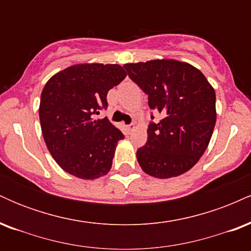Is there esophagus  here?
<instances>
[{"instance_id":"1","label":"esophagus","mask_w":251,"mask_h":251,"mask_svg":"<svg viewBox=\"0 0 251 251\" xmlns=\"http://www.w3.org/2000/svg\"><path fill=\"white\" fill-rule=\"evenodd\" d=\"M133 128H134V125H133V124H131V125H126V129H127L128 133H129V132H131L132 129H133Z\"/></svg>"}]
</instances>
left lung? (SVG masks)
<instances>
[{
    "label": "left lung",
    "instance_id": "8db88e82",
    "mask_svg": "<svg viewBox=\"0 0 251 251\" xmlns=\"http://www.w3.org/2000/svg\"><path fill=\"white\" fill-rule=\"evenodd\" d=\"M129 79L149 96L148 143L137 159L146 174L171 178L189 171L208 148L216 124V94L201 71L177 60L126 63ZM151 119H154L151 114Z\"/></svg>",
    "mask_w": 251,
    "mask_h": 251
}]
</instances>
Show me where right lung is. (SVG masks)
Instances as JSON below:
<instances>
[{
	"label": "right lung",
	"mask_w": 251,
	"mask_h": 251,
	"mask_svg": "<svg viewBox=\"0 0 251 251\" xmlns=\"http://www.w3.org/2000/svg\"><path fill=\"white\" fill-rule=\"evenodd\" d=\"M125 77L119 65L83 63L59 72L46 83L39 109L43 139L66 172L96 179L109 171L124 134L107 118L94 117L107 108L108 91Z\"/></svg>",
	"instance_id": "add662e5"
}]
</instances>
